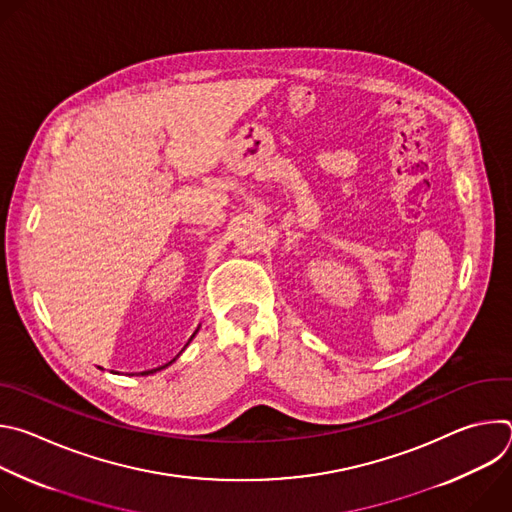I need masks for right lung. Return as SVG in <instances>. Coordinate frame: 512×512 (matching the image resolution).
<instances>
[{"instance_id":"add662e5","label":"right lung","mask_w":512,"mask_h":512,"mask_svg":"<svg viewBox=\"0 0 512 512\" xmlns=\"http://www.w3.org/2000/svg\"><path fill=\"white\" fill-rule=\"evenodd\" d=\"M196 332H198V330H196ZM196 332H194V334H192V336H190V340H192V338H194V336H196ZM190 340H188V342H190ZM188 342H186V346H188ZM174 360H176V358H174ZM174 360H170V362H166V364H162V367H158V369H152V371H143V373H141V375H152V373H158V371H162V369H166V367H170V364H172V362H174Z\"/></svg>"}]
</instances>
